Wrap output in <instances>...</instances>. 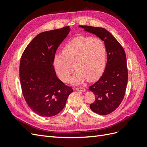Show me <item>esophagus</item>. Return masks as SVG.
I'll return each mask as SVG.
<instances>
[{"label": "esophagus", "instance_id": "esophagus-1", "mask_svg": "<svg viewBox=\"0 0 147 147\" xmlns=\"http://www.w3.org/2000/svg\"><path fill=\"white\" fill-rule=\"evenodd\" d=\"M74 89H75V90H77V91H83V92L86 91L85 88H81V87H76V88H75Z\"/></svg>", "mask_w": 147, "mask_h": 147}]
</instances>
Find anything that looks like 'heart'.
<instances>
[{"label":"heart","mask_w":147,"mask_h":147,"mask_svg":"<svg viewBox=\"0 0 147 147\" xmlns=\"http://www.w3.org/2000/svg\"><path fill=\"white\" fill-rule=\"evenodd\" d=\"M106 60V47L100 38L78 37L66 44L63 53L55 54L54 65L64 82L68 80L75 67L77 72L72 80L80 83L86 78L90 82L98 79L105 69Z\"/></svg>","instance_id":"heart-1"}]
</instances>
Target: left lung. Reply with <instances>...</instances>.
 Segmentation results:
<instances>
[{
    "instance_id": "obj_1",
    "label": "left lung",
    "mask_w": 147,
    "mask_h": 147,
    "mask_svg": "<svg viewBox=\"0 0 147 147\" xmlns=\"http://www.w3.org/2000/svg\"><path fill=\"white\" fill-rule=\"evenodd\" d=\"M80 27L104 42L107 54L104 72L98 81L89 87V90L94 92L96 97L90 105L91 110L99 115H108L118 107L125 94L128 79L125 51L117 40L104 28L90 26Z\"/></svg>"
}]
</instances>
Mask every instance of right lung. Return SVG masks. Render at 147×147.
<instances>
[{"mask_svg":"<svg viewBox=\"0 0 147 147\" xmlns=\"http://www.w3.org/2000/svg\"><path fill=\"white\" fill-rule=\"evenodd\" d=\"M70 30L65 26L38 34L21 57L20 78L24 98L30 109L43 117L59 113L73 92L57 77L53 66L57 49Z\"/></svg>","mask_w":147,"mask_h":147,"instance_id":"1","label":"right lung"}]
</instances>
